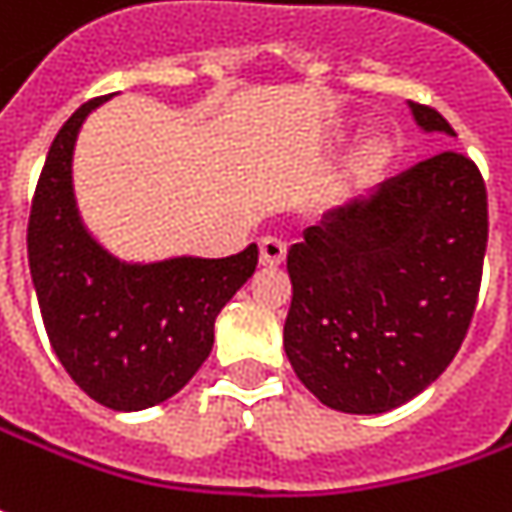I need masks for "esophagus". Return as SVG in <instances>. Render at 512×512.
Returning a JSON list of instances; mask_svg holds the SVG:
<instances>
[{
    "instance_id": "esophagus-1",
    "label": "esophagus",
    "mask_w": 512,
    "mask_h": 512,
    "mask_svg": "<svg viewBox=\"0 0 512 512\" xmlns=\"http://www.w3.org/2000/svg\"><path fill=\"white\" fill-rule=\"evenodd\" d=\"M260 263L263 266H280L286 260V243L280 237H260Z\"/></svg>"
}]
</instances>
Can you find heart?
<instances>
[{
    "instance_id": "1",
    "label": "heart",
    "mask_w": 512,
    "mask_h": 512,
    "mask_svg": "<svg viewBox=\"0 0 512 512\" xmlns=\"http://www.w3.org/2000/svg\"><path fill=\"white\" fill-rule=\"evenodd\" d=\"M389 145L384 137H369L367 145H364V163L369 166H375V163H381L384 157H387Z\"/></svg>"
}]
</instances>
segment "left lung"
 <instances>
[{
  "label": "left lung",
  "mask_w": 512,
  "mask_h": 512,
  "mask_svg": "<svg viewBox=\"0 0 512 512\" xmlns=\"http://www.w3.org/2000/svg\"><path fill=\"white\" fill-rule=\"evenodd\" d=\"M410 108L424 131L456 137L435 108ZM484 252L487 186L458 151L332 209L286 257L283 349L300 384L355 415L415 398L450 367L470 329Z\"/></svg>",
  "instance_id": "8db88e82"
}]
</instances>
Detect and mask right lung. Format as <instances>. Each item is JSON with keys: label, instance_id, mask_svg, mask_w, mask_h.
<instances>
[{"label": "right lung", "instance_id": "1", "mask_svg": "<svg viewBox=\"0 0 512 512\" xmlns=\"http://www.w3.org/2000/svg\"><path fill=\"white\" fill-rule=\"evenodd\" d=\"M108 97L79 105L45 157L28 217V263L56 358L108 410H145L171 398L203 367L214 321L252 278L257 246L203 260L128 266L88 237L71 191L82 120Z\"/></svg>", "mask_w": 512, "mask_h": 512}]
</instances>
